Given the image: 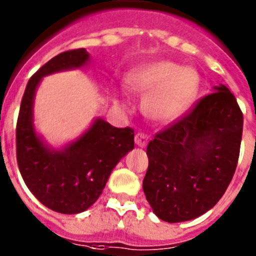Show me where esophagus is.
<instances>
[{
	"label": "esophagus",
	"mask_w": 256,
	"mask_h": 256,
	"mask_svg": "<svg viewBox=\"0 0 256 256\" xmlns=\"http://www.w3.org/2000/svg\"><path fill=\"white\" fill-rule=\"evenodd\" d=\"M134 142L140 148H144L148 142V137L146 134H144V133H137L134 136Z\"/></svg>",
	"instance_id": "obj_1"
}]
</instances>
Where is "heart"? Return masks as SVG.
I'll list each match as a JSON object with an SVG mask.
<instances>
[{"instance_id": "obj_1", "label": "heart", "mask_w": 256, "mask_h": 256, "mask_svg": "<svg viewBox=\"0 0 256 256\" xmlns=\"http://www.w3.org/2000/svg\"><path fill=\"white\" fill-rule=\"evenodd\" d=\"M133 92L148 94L146 112L162 123L180 120L198 96L200 78L195 69L170 60H158L134 68L126 76Z\"/></svg>"}]
</instances>
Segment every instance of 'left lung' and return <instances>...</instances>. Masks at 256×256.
<instances>
[{
  "instance_id": "left-lung-1",
  "label": "left lung",
  "mask_w": 256,
  "mask_h": 256,
  "mask_svg": "<svg viewBox=\"0 0 256 256\" xmlns=\"http://www.w3.org/2000/svg\"><path fill=\"white\" fill-rule=\"evenodd\" d=\"M242 126L236 98L219 84L188 115L155 136L146 150L142 187L158 218L191 220L218 202L236 170Z\"/></svg>"
}]
</instances>
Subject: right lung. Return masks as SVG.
<instances>
[{
  "mask_svg": "<svg viewBox=\"0 0 256 256\" xmlns=\"http://www.w3.org/2000/svg\"><path fill=\"white\" fill-rule=\"evenodd\" d=\"M91 62L86 48L58 54L29 79L16 126V159L29 191L54 212L78 214L102 194L115 165L134 148L130 128H115L96 118L88 130L60 148L36 130L34 97L44 76L82 69Z\"/></svg>",
  "mask_w": 256,
  "mask_h": 256,
  "instance_id": "right-lung-1",
  "label": "right lung"
}]
</instances>
